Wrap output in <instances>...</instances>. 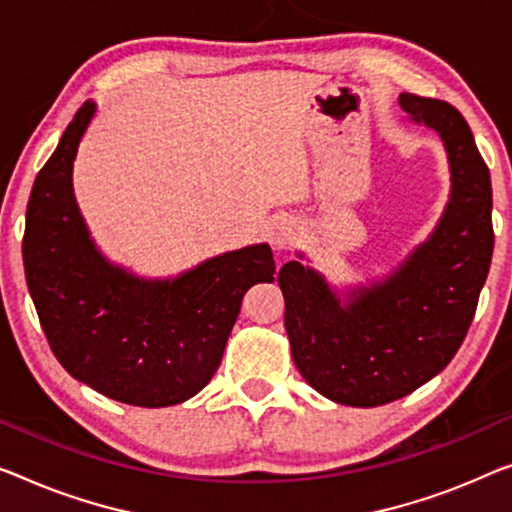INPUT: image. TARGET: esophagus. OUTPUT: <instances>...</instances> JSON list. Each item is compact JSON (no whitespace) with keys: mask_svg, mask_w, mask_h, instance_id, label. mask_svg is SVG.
<instances>
[{"mask_svg":"<svg viewBox=\"0 0 512 512\" xmlns=\"http://www.w3.org/2000/svg\"><path fill=\"white\" fill-rule=\"evenodd\" d=\"M269 241L276 250H287L296 241V225L289 218H276L269 227Z\"/></svg>","mask_w":512,"mask_h":512,"instance_id":"obj_1","label":"esophagus"}]
</instances>
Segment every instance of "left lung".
Returning a JSON list of instances; mask_svg holds the SVG:
<instances>
[{
    "label": "left lung",
    "instance_id": "8db88e82",
    "mask_svg": "<svg viewBox=\"0 0 512 512\" xmlns=\"http://www.w3.org/2000/svg\"><path fill=\"white\" fill-rule=\"evenodd\" d=\"M404 121L439 135L451 193L437 225L381 276L335 285L305 253L278 273L285 329L301 377L338 404L400 400L451 363L490 271L492 181L453 105L400 94Z\"/></svg>",
    "mask_w": 512,
    "mask_h": 512
}]
</instances>
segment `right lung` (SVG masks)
I'll return each instance as SVG.
<instances>
[{
	"instance_id": "add662e5",
	"label": "right lung",
	"mask_w": 512,
	"mask_h": 512,
	"mask_svg": "<svg viewBox=\"0 0 512 512\" xmlns=\"http://www.w3.org/2000/svg\"><path fill=\"white\" fill-rule=\"evenodd\" d=\"M98 105L75 112L34 181L22 262L38 319L66 372L135 407H172L209 384L243 294L273 282L269 243L230 250L177 276L110 262L75 200L73 160Z\"/></svg>"
}]
</instances>
